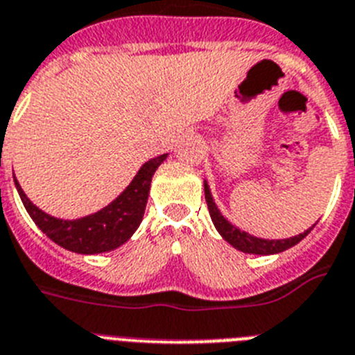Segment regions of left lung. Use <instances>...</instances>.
<instances>
[{
    "label": "left lung",
    "instance_id": "obj_1",
    "mask_svg": "<svg viewBox=\"0 0 355 355\" xmlns=\"http://www.w3.org/2000/svg\"><path fill=\"white\" fill-rule=\"evenodd\" d=\"M204 191H205V202H207V209H209L211 220H213L214 227L222 234V238L225 242H229L234 249L242 252H249V254H276V252L287 251L293 245H296L297 242H302L306 234L311 233V229H306L305 233L297 234V236L287 238V240H263V238H256L252 234L245 233V231H240L238 227H234L233 223H229L227 220L223 218L222 213L218 211L216 204H214L213 196H211L209 186L204 182Z\"/></svg>",
    "mask_w": 355,
    "mask_h": 355
}]
</instances>
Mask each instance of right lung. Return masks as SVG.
Returning a JSON list of instances; mask_svg holds the SVG:
<instances>
[{
  "instance_id": "obj_1",
  "label": "right lung",
  "mask_w": 355,
  "mask_h": 355,
  "mask_svg": "<svg viewBox=\"0 0 355 355\" xmlns=\"http://www.w3.org/2000/svg\"><path fill=\"white\" fill-rule=\"evenodd\" d=\"M166 157L168 153L148 160L139 169L132 184L112 204L90 216L77 220H59L43 213L26 198L16 177H14V182L31 218L52 242L61 245L62 249L79 252V254H99V252L113 251L128 242L137 227L141 225L146 204H148V195H150L151 178L157 168L166 160Z\"/></svg>"
}]
</instances>
